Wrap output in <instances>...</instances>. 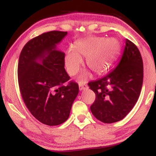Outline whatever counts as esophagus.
Segmentation results:
<instances>
[{"mask_svg":"<svg viewBox=\"0 0 156 156\" xmlns=\"http://www.w3.org/2000/svg\"><path fill=\"white\" fill-rule=\"evenodd\" d=\"M87 86L86 85V84L79 83V89H80V91L83 90V89H87Z\"/></svg>","mask_w":156,"mask_h":156,"instance_id":"esophagus-1","label":"esophagus"}]
</instances>
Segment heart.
<instances>
[{
  "label": "heart",
  "mask_w": 156,
  "mask_h": 156,
  "mask_svg": "<svg viewBox=\"0 0 156 156\" xmlns=\"http://www.w3.org/2000/svg\"><path fill=\"white\" fill-rule=\"evenodd\" d=\"M121 45L115 38L105 39L103 37H92L75 44L74 49H69L64 57L67 72L73 76L79 70L81 58H86L87 65L96 74H102L110 68L120 51ZM89 73L84 71L79 81L88 79Z\"/></svg>",
  "instance_id": "1"
}]
</instances>
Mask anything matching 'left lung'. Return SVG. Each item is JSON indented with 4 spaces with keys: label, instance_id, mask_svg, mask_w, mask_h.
Listing matches in <instances>:
<instances>
[{
    "label": "left lung",
    "instance_id": "obj_1",
    "mask_svg": "<svg viewBox=\"0 0 156 156\" xmlns=\"http://www.w3.org/2000/svg\"><path fill=\"white\" fill-rule=\"evenodd\" d=\"M143 62L140 52L126 39L119 63L108 75L88 83L96 99L90 106L98 120L104 123L120 121L139 99L143 83Z\"/></svg>",
    "mask_w": 156,
    "mask_h": 156
}]
</instances>
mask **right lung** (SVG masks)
<instances>
[{"label": "right lung", "instance_id": "obj_1", "mask_svg": "<svg viewBox=\"0 0 156 156\" xmlns=\"http://www.w3.org/2000/svg\"><path fill=\"white\" fill-rule=\"evenodd\" d=\"M67 31H52L28 41L20 55L17 75L21 95L32 115L54 126L68 119L79 92L64 69V53L56 44Z\"/></svg>", "mask_w": 156, "mask_h": 156}]
</instances>
